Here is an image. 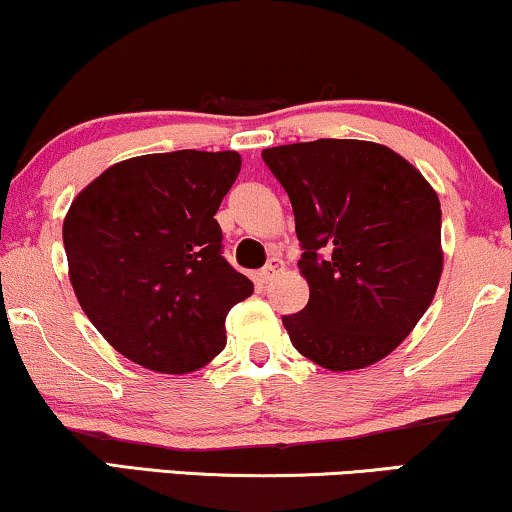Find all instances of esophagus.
<instances>
[{
    "label": "esophagus",
    "mask_w": 512,
    "mask_h": 512,
    "mask_svg": "<svg viewBox=\"0 0 512 512\" xmlns=\"http://www.w3.org/2000/svg\"><path fill=\"white\" fill-rule=\"evenodd\" d=\"M282 270H284V261H282V258H270V261L265 263V268L261 270V277H263V282H270L272 277H277V275H280Z\"/></svg>",
    "instance_id": "1"
}]
</instances>
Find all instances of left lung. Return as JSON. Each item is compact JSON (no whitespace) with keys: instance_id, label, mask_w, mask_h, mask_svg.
<instances>
[{"instance_id":"1","label":"left lung","mask_w":512,"mask_h":512,"mask_svg":"<svg viewBox=\"0 0 512 512\" xmlns=\"http://www.w3.org/2000/svg\"><path fill=\"white\" fill-rule=\"evenodd\" d=\"M287 190L308 305L284 315L294 348L329 371L393 353L421 320L442 275L437 192L386 145L320 138L263 150Z\"/></svg>"}]
</instances>
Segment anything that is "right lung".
<instances>
[{"label": "right lung", "instance_id": "add662e5", "mask_svg": "<svg viewBox=\"0 0 512 512\" xmlns=\"http://www.w3.org/2000/svg\"><path fill=\"white\" fill-rule=\"evenodd\" d=\"M242 169L235 150H176L112 164L63 221L70 282L117 353L190 374L225 348V317L254 291L221 256L216 211Z\"/></svg>", "mask_w": 512, "mask_h": 512}]
</instances>
